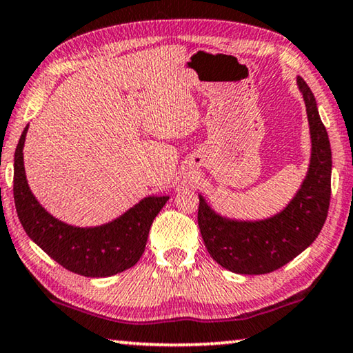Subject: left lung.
<instances>
[{
  "label": "left lung",
  "mask_w": 353,
  "mask_h": 353,
  "mask_svg": "<svg viewBox=\"0 0 353 353\" xmlns=\"http://www.w3.org/2000/svg\"><path fill=\"white\" fill-rule=\"evenodd\" d=\"M307 111L310 161L304 181L282 212L264 219L223 216L199 194L197 221L210 256L236 274L259 275L282 268L319 236L331 197V148L312 90L296 79Z\"/></svg>",
  "instance_id": "left-lung-1"
}]
</instances>
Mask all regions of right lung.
<instances>
[{
	"label": "right lung",
	"instance_id": "add662e5",
	"mask_svg": "<svg viewBox=\"0 0 353 353\" xmlns=\"http://www.w3.org/2000/svg\"><path fill=\"white\" fill-rule=\"evenodd\" d=\"M28 125L14 154V202L28 237L54 261L84 277H110L130 269L145 252L148 234L168 196H148L110 223L71 226L52 216L33 196L23 167Z\"/></svg>",
	"mask_w": 353,
	"mask_h": 353
}]
</instances>
